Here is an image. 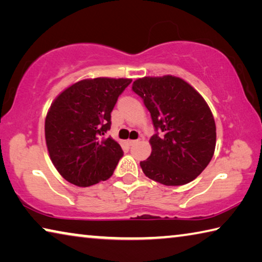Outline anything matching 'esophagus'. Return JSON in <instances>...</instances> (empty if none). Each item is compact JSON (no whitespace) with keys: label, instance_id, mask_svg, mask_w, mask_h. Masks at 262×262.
Masks as SVG:
<instances>
[{"label":"esophagus","instance_id":"esophagus-1","mask_svg":"<svg viewBox=\"0 0 262 262\" xmlns=\"http://www.w3.org/2000/svg\"><path fill=\"white\" fill-rule=\"evenodd\" d=\"M137 142H139V140H129V141H128V144L134 145V144L137 143Z\"/></svg>","mask_w":262,"mask_h":262}]
</instances>
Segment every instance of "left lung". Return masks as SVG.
Masks as SVG:
<instances>
[{
	"instance_id": "1",
	"label": "left lung",
	"mask_w": 262,
	"mask_h": 262,
	"mask_svg": "<svg viewBox=\"0 0 262 262\" xmlns=\"http://www.w3.org/2000/svg\"><path fill=\"white\" fill-rule=\"evenodd\" d=\"M151 115V155L140 163L148 178L166 186L188 184L211 161L216 125L203 97L179 77H143L133 83Z\"/></svg>"
}]
</instances>
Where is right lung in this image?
Wrapping results in <instances>:
<instances>
[{"label": "right lung", "instance_id": "1", "mask_svg": "<svg viewBox=\"0 0 262 262\" xmlns=\"http://www.w3.org/2000/svg\"><path fill=\"white\" fill-rule=\"evenodd\" d=\"M130 78L83 79L62 91L45 120L52 163L63 178L79 187L107 180L123 156L118 142L104 135L111 112Z\"/></svg>", "mask_w": 262, "mask_h": 262}]
</instances>
